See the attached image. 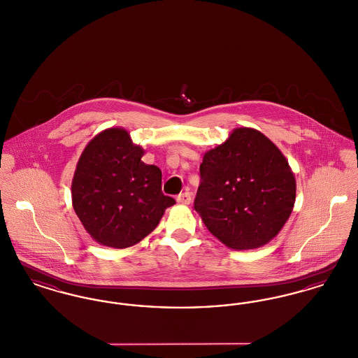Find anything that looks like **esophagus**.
I'll use <instances>...</instances> for the list:
<instances>
[{"instance_id":"obj_1","label":"esophagus","mask_w":358,"mask_h":358,"mask_svg":"<svg viewBox=\"0 0 358 358\" xmlns=\"http://www.w3.org/2000/svg\"><path fill=\"white\" fill-rule=\"evenodd\" d=\"M177 201H178L180 204H190V201H192V194H190L189 192H184V193H181V194L177 196Z\"/></svg>"}]
</instances>
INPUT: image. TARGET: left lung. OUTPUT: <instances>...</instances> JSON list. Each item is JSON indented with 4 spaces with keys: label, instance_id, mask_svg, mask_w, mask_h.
<instances>
[{
    "label": "left lung",
    "instance_id": "left-lung-1",
    "mask_svg": "<svg viewBox=\"0 0 358 358\" xmlns=\"http://www.w3.org/2000/svg\"><path fill=\"white\" fill-rule=\"evenodd\" d=\"M194 209L209 232L232 250H254L273 240L295 203L294 173L273 142L238 127L204 154Z\"/></svg>",
    "mask_w": 358,
    "mask_h": 358
}]
</instances>
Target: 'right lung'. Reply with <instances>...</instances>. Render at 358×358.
<instances>
[{
  "label": "right lung",
  "instance_id": "add662e5",
  "mask_svg": "<svg viewBox=\"0 0 358 358\" xmlns=\"http://www.w3.org/2000/svg\"><path fill=\"white\" fill-rule=\"evenodd\" d=\"M143 149L120 127L92 138L72 180V205L91 238L126 248L146 238L165 209L176 204L162 193V173L141 161Z\"/></svg>",
  "mask_w": 358,
  "mask_h": 358
}]
</instances>
